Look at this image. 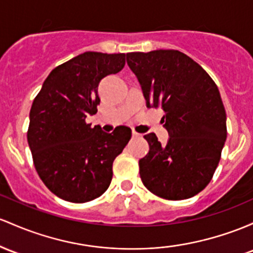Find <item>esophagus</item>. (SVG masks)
I'll list each match as a JSON object with an SVG mask.
<instances>
[{
    "instance_id": "esophagus-1",
    "label": "esophagus",
    "mask_w": 253,
    "mask_h": 253,
    "mask_svg": "<svg viewBox=\"0 0 253 253\" xmlns=\"http://www.w3.org/2000/svg\"><path fill=\"white\" fill-rule=\"evenodd\" d=\"M132 137H133V138H139L140 134H139V133L135 132V131H132Z\"/></svg>"
}]
</instances>
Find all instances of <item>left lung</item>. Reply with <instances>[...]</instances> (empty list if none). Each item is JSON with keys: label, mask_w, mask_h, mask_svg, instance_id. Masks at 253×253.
Listing matches in <instances>:
<instances>
[{"label": "left lung", "mask_w": 253, "mask_h": 253, "mask_svg": "<svg viewBox=\"0 0 253 253\" xmlns=\"http://www.w3.org/2000/svg\"><path fill=\"white\" fill-rule=\"evenodd\" d=\"M126 59L146 107H162L169 134L165 145L155 133L144 135L149 152L139 160L141 181L161 198H191L211 180L227 138L220 91L196 61L177 50L128 52Z\"/></svg>", "instance_id": "8db88e82"}]
</instances>
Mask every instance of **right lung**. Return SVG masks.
I'll use <instances>...</instances> for the list:
<instances>
[{"label":"right lung","instance_id":"1","mask_svg":"<svg viewBox=\"0 0 253 253\" xmlns=\"http://www.w3.org/2000/svg\"><path fill=\"white\" fill-rule=\"evenodd\" d=\"M125 54L86 51L52 69L30 110L27 141L44 185L63 201L85 203L102 196L113 162L131 139V128L112 133L86 124L97 113L98 84L125 66Z\"/></svg>","mask_w":253,"mask_h":253}]
</instances>
